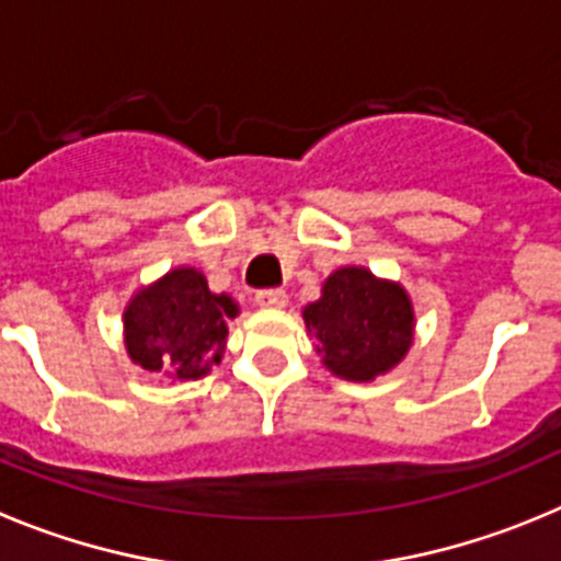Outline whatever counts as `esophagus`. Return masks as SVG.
Masks as SVG:
<instances>
[{
    "label": "esophagus",
    "mask_w": 561,
    "mask_h": 561,
    "mask_svg": "<svg viewBox=\"0 0 561 561\" xmlns=\"http://www.w3.org/2000/svg\"><path fill=\"white\" fill-rule=\"evenodd\" d=\"M254 301L260 307H265V310H279V307L287 305V293L276 290V287H271V290H256Z\"/></svg>",
    "instance_id": "esophagus-1"
}]
</instances>
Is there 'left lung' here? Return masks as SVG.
Listing matches in <instances>:
<instances>
[{
  "label": "left lung",
  "mask_w": 561,
  "mask_h": 561,
  "mask_svg": "<svg viewBox=\"0 0 561 561\" xmlns=\"http://www.w3.org/2000/svg\"><path fill=\"white\" fill-rule=\"evenodd\" d=\"M301 316L324 366L352 382L391 371L413 343V305L405 287L355 265L330 274L321 299L307 305Z\"/></svg>",
  "instance_id": "1"
}]
</instances>
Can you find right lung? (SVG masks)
<instances>
[{
	"label": "right lung",
	"instance_id": "right-lung-1",
	"mask_svg": "<svg viewBox=\"0 0 561 561\" xmlns=\"http://www.w3.org/2000/svg\"><path fill=\"white\" fill-rule=\"evenodd\" d=\"M240 307L226 293H211L195 268H173L134 293L125 307V350L136 366L173 380H198L220 363L226 318Z\"/></svg>",
	"mask_w": 561,
	"mask_h": 561
}]
</instances>
